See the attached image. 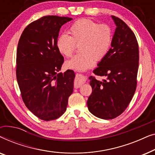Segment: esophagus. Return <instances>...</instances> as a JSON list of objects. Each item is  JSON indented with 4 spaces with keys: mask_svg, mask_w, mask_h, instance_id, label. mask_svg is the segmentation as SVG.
Wrapping results in <instances>:
<instances>
[{
    "mask_svg": "<svg viewBox=\"0 0 155 155\" xmlns=\"http://www.w3.org/2000/svg\"><path fill=\"white\" fill-rule=\"evenodd\" d=\"M85 82H86L85 77H84L83 75H78H78H76L75 82H74V85H75V87L76 88L80 87L83 85Z\"/></svg>",
    "mask_w": 155,
    "mask_h": 155,
    "instance_id": "34e87169",
    "label": "esophagus"
}]
</instances>
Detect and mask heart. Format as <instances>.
<instances>
[{
	"label": "heart",
	"mask_w": 155,
	"mask_h": 155,
	"mask_svg": "<svg viewBox=\"0 0 155 155\" xmlns=\"http://www.w3.org/2000/svg\"><path fill=\"white\" fill-rule=\"evenodd\" d=\"M70 36L61 35L57 38L56 48L61 55L72 56L76 44L80 54L65 63L67 68L84 71L100 61L109 54L113 41V31L106 24H99L88 19L76 21L68 29Z\"/></svg>",
	"instance_id": "b5f03b06"
}]
</instances>
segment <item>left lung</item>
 Instances as JSON below:
<instances>
[{"mask_svg": "<svg viewBox=\"0 0 155 155\" xmlns=\"http://www.w3.org/2000/svg\"><path fill=\"white\" fill-rule=\"evenodd\" d=\"M116 25L111 48L93 71L105 78L101 81L90 76L92 92L87 100L88 109L102 119L120 115L130 102L137 86L139 48L136 37L122 20L111 16Z\"/></svg>", "mask_w": 155, "mask_h": 155, "instance_id": "1", "label": "left lung"}]
</instances>
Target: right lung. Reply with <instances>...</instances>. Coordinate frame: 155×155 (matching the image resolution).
I'll return each mask as SVG.
<instances>
[{"instance_id": "obj_1", "label": "right lung", "mask_w": 155, "mask_h": 155, "mask_svg": "<svg viewBox=\"0 0 155 155\" xmlns=\"http://www.w3.org/2000/svg\"><path fill=\"white\" fill-rule=\"evenodd\" d=\"M73 20L47 15L30 23L19 40L16 76L25 104L40 119L51 120L66 111L73 92V71H61L64 58L56 48L61 26Z\"/></svg>"}]
</instances>
